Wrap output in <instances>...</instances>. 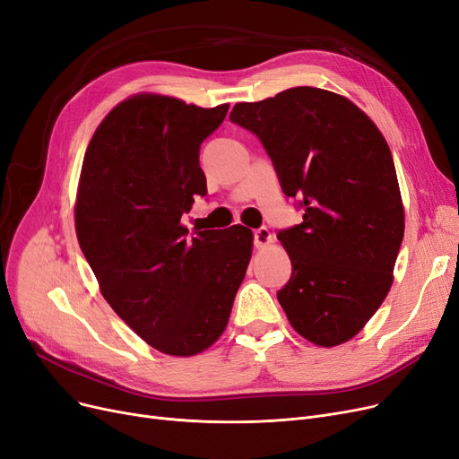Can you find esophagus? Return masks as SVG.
<instances>
[{
	"instance_id": "esophagus-1",
	"label": "esophagus",
	"mask_w": 459,
	"mask_h": 459,
	"mask_svg": "<svg viewBox=\"0 0 459 459\" xmlns=\"http://www.w3.org/2000/svg\"><path fill=\"white\" fill-rule=\"evenodd\" d=\"M270 242H273V234H270V230L266 227L253 230V244H255L257 249L266 247Z\"/></svg>"
}]
</instances>
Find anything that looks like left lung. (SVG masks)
Masks as SVG:
<instances>
[{
    "instance_id": "1",
    "label": "left lung",
    "mask_w": 459,
    "mask_h": 459,
    "mask_svg": "<svg viewBox=\"0 0 459 459\" xmlns=\"http://www.w3.org/2000/svg\"><path fill=\"white\" fill-rule=\"evenodd\" d=\"M230 121L255 134L302 223L278 232L291 278L278 300L317 346L358 334L384 302L404 234L392 159L377 125L344 96L295 87L236 104Z\"/></svg>"
}]
</instances>
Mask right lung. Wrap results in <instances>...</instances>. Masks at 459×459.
<instances>
[{"instance_id":"obj_1","label":"right lung","mask_w":459,"mask_h":459,"mask_svg":"<svg viewBox=\"0 0 459 459\" xmlns=\"http://www.w3.org/2000/svg\"><path fill=\"white\" fill-rule=\"evenodd\" d=\"M229 106L142 94L118 104L84 152L75 229L109 307L147 344L195 355L225 331L253 234L181 225L206 196L200 145Z\"/></svg>"}]
</instances>
